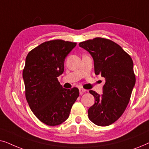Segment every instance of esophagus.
Returning a JSON list of instances; mask_svg holds the SVG:
<instances>
[{
  "instance_id": "esophagus-1",
  "label": "esophagus",
  "mask_w": 149,
  "mask_h": 149,
  "mask_svg": "<svg viewBox=\"0 0 149 149\" xmlns=\"http://www.w3.org/2000/svg\"><path fill=\"white\" fill-rule=\"evenodd\" d=\"M85 92H86V90H85V89L83 88H79V93H80V94L82 95L83 93H84Z\"/></svg>"
}]
</instances>
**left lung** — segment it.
<instances>
[{
    "mask_svg": "<svg viewBox=\"0 0 149 149\" xmlns=\"http://www.w3.org/2000/svg\"><path fill=\"white\" fill-rule=\"evenodd\" d=\"M79 45L92 56L95 74L106 80L103 94L89 91L95 103L88 110V117L97 125H110L123 115L130 102L136 83L133 61L119 45L107 38L97 37Z\"/></svg>",
    "mask_w": 149,
    "mask_h": 149,
    "instance_id": "left-lung-1",
    "label": "left lung"
}]
</instances>
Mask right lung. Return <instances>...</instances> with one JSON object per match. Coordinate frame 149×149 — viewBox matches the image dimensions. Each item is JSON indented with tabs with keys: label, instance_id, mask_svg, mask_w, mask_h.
I'll return each mask as SVG.
<instances>
[{
	"label": "right lung",
	"instance_id": "obj_1",
	"mask_svg": "<svg viewBox=\"0 0 149 149\" xmlns=\"http://www.w3.org/2000/svg\"><path fill=\"white\" fill-rule=\"evenodd\" d=\"M77 42L52 40L28 53L23 70L26 98L34 115L47 125L55 126L68 119L79 95V89L63 88L58 80L64 60Z\"/></svg>",
	"mask_w": 149,
	"mask_h": 149
}]
</instances>
